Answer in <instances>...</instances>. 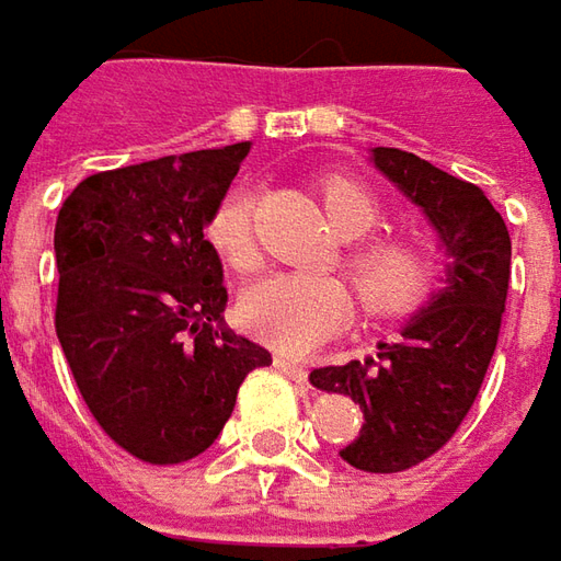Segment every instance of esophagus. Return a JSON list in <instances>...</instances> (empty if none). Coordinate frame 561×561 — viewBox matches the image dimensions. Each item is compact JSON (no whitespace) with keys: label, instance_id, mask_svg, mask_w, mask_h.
<instances>
[{"label":"esophagus","instance_id":"34e87169","mask_svg":"<svg viewBox=\"0 0 561 561\" xmlns=\"http://www.w3.org/2000/svg\"><path fill=\"white\" fill-rule=\"evenodd\" d=\"M276 369H279V373H285V376L291 378V381H298V385H304V381H307V369H304L300 363H295V359L276 357Z\"/></svg>","mask_w":561,"mask_h":561}]
</instances>
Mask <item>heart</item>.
<instances>
[{"instance_id": "obj_1", "label": "heart", "mask_w": 561, "mask_h": 561, "mask_svg": "<svg viewBox=\"0 0 561 561\" xmlns=\"http://www.w3.org/2000/svg\"><path fill=\"white\" fill-rule=\"evenodd\" d=\"M322 207L344 239H359L378 222V202L359 183L332 176L322 183ZM254 195L251 188H232L217 204L207 236L226 263L248 270L257 263L254 242ZM366 313L381 319L413 313L435 288L437 263L432 248L415 239H378L366 242L347 257ZM242 322L254 339L285 354H304L319 341L335 335L354 313L351 288L329 273H273L248 285L242 295Z\"/></svg>"}]
</instances>
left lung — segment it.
<instances>
[{
	"label": "left lung",
	"mask_w": 561,
	"mask_h": 561,
	"mask_svg": "<svg viewBox=\"0 0 561 561\" xmlns=\"http://www.w3.org/2000/svg\"><path fill=\"white\" fill-rule=\"evenodd\" d=\"M369 161L432 222L447 266L400 339L378 341L376 357L313 369L310 381L363 410L359 437L341 459L388 474L437 454L472 410L506 310L512 242L478 185L400 148H373Z\"/></svg>",
	"instance_id": "left-lung-1"
}]
</instances>
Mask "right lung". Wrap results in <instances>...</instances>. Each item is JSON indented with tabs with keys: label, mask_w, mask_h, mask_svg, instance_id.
<instances>
[{
	"label": "right lung",
	"mask_w": 561,
	"mask_h": 561,
	"mask_svg": "<svg viewBox=\"0 0 561 561\" xmlns=\"http://www.w3.org/2000/svg\"><path fill=\"white\" fill-rule=\"evenodd\" d=\"M251 142L92 173L55 222V332L89 413L126 454L173 466L204 454L244 376L270 351L226 322L204 229Z\"/></svg>",
	"instance_id": "1"
}]
</instances>
